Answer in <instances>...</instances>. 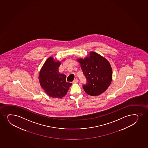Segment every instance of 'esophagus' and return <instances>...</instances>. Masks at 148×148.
I'll use <instances>...</instances> for the list:
<instances>
[{
	"instance_id": "obj_1",
	"label": "esophagus",
	"mask_w": 148,
	"mask_h": 148,
	"mask_svg": "<svg viewBox=\"0 0 148 148\" xmlns=\"http://www.w3.org/2000/svg\"><path fill=\"white\" fill-rule=\"evenodd\" d=\"M77 82H78V80H77V78H75V79H74L73 81V83H77Z\"/></svg>"
}]
</instances>
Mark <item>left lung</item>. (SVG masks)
Returning a JSON list of instances; mask_svg holds the SVG:
<instances>
[{"instance_id":"8db88e82","label":"left lung","mask_w":148,"mask_h":148,"mask_svg":"<svg viewBox=\"0 0 148 148\" xmlns=\"http://www.w3.org/2000/svg\"><path fill=\"white\" fill-rule=\"evenodd\" d=\"M77 61L86 78L87 83L83 85L85 92L91 96L104 93L112 81V69L107 60L92 51L84 59L79 58Z\"/></svg>"}]
</instances>
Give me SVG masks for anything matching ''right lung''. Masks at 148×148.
<instances>
[{
  "label": "right lung",
  "instance_id": "obj_1",
  "mask_svg": "<svg viewBox=\"0 0 148 148\" xmlns=\"http://www.w3.org/2000/svg\"><path fill=\"white\" fill-rule=\"evenodd\" d=\"M61 62L50 57L46 60L39 72L40 86L50 97L62 98L67 93L71 83L66 82V75L60 73L59 67Z\"/></svg>",
  "mask_w": 148,
  "mask_h": 148
}]
</instances>
